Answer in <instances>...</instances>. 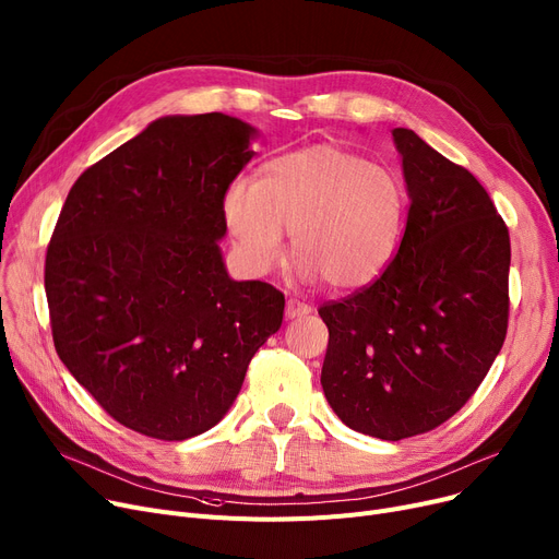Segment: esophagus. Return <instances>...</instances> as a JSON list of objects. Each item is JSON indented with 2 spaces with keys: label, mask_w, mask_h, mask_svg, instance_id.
<instances>
[{
  "label": "esophagus",
  "mask_w": 559,
  "mask_h": 559,
  "mask_svg": "<svg viewBox=\"0 0 559 559\" xmlns=\"http://www.w3.org/2000/svg\"><path fill=\"white\" fill-rule=\"evenodd\" d=\"M308 312H312V308L304 301H297V299H289L285 304V317L287 319H297V317H306Z\"/></svg>",
  "instance_id": "1"
}]
</instances>
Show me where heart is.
<instances>
[{
  "instance_id": "1",
  "label": "heart",
  "mask_w": 559,
  "mask_h": 559,
  "mask_svg": "<svg viewBox=\"0 0 559 559\" xmlns=\"http://www.w3.org/2000/svg\"><path fill=\"white\" fill-rule=\"evenodd\" d=\"M403 215L399 176L335 144L276 156L258 183L240 179L224 197L226 226L253 274L281 262L287 230L301 276L335 292L367 287L385 272Z\"/></svg>"
}]
</instances>
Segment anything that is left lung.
Returning <instances> with one entry per match:
<instances>
[{"instance_id":"left-lung-1","label":"left lung","mask_w":559,"mask_h":559,"mask_svg":"<svg viewBox=\"0 0 559 559\" xmlns=\"http://www.w3.org/2000/svg\"><path fill=\"white\" fill-rule=\"evenodd\" d=\"M409 194L405 233L373 283L319 308L321 388L362 435L442 426L493 365L510 317V233L476 176L415 131H392Z\"/></svg>"}]
</instances>
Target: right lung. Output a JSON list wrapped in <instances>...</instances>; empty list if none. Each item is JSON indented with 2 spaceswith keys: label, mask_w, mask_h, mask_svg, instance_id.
Here are the masks:
<instances>
[{
  "label": "right lung",
  "mask_w": 559,
  "mask_h": 559,
  "mask_svg": "<svg viewBox=\"0 0 559 559\" xmlns=\"http://www.w3.org/2000/svg\"><path fill=\"white\" fill-rule=\"evenodd\" d=\"M253 135L222 112L160 117L87 167L58 215L45 258L56 354L140 435L213 428L281 329L283 292L228 278L217 245Z\"/></svg>",
  "instance_id": "1"
}]
</instances>
